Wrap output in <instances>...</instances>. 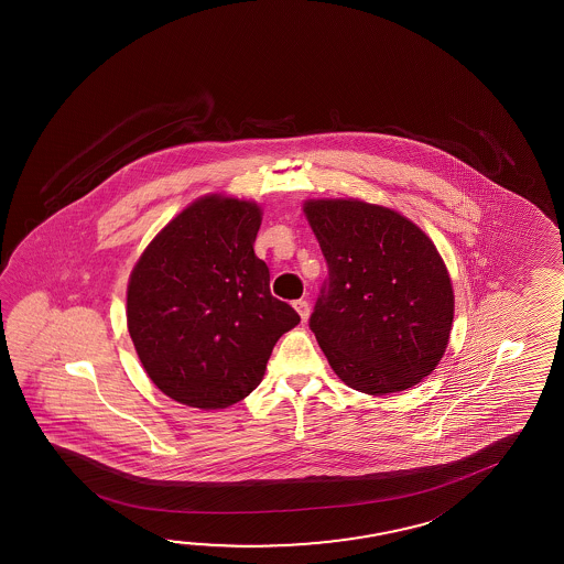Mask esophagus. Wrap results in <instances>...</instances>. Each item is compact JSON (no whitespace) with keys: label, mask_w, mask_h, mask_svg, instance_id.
<instances>
[{"label":"esophagus","mask_w":564,"mask_h":564,"mask_svg":"<svg viewBox=\"0 0 564 564\" xmlns=\"http://www.w3.org/2000/svg\"><path fill=\"white\" fill-rule=\"evenodd\" d=\"M293 307L299 313V317L303 321L308 319V303L305 299H299V301H293Z\"/></svg>","instance_id":"esophagus-1"}]
</instances>
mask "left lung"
I'll list each match as a JSON object with an SVG mask.
<instances>
[{"label":"left lung","mask_w":564,"mask_h":564,"mask_svg":"<svg viewBox=\"0 0 564 564\" xmlns=\"http://www.w3.org/2000/svg\"><path fill=\"white\" fill-rule=\"evenodd\" d=\"M329 267L311 313L330 369L367 394L399 393L445 355L455 295L435 243L401 213L357 199H308Z\"/></svg>","instance_id":"1"}]
</instances>
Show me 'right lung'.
Wrapping results in <instances>:
<instances>
[{
  "mask_svg": "<svg viewBox=\"0 0 564 564\" xmlns=\"http://www.w3.org/2000/svg\"><path fill=\"white\" fill-rule=\"evenodd\" d=\"M261 209L207 195L148 245L128 285L139 361L173 401L227 409L261 383L276 340L301 317L271 295L253 251Z\"/></svg>",
  "mask_w": 564,
  "mask_h": 564,
  "instance_id": "add662e5",
  "label": "right lung"
}]
</instances>
